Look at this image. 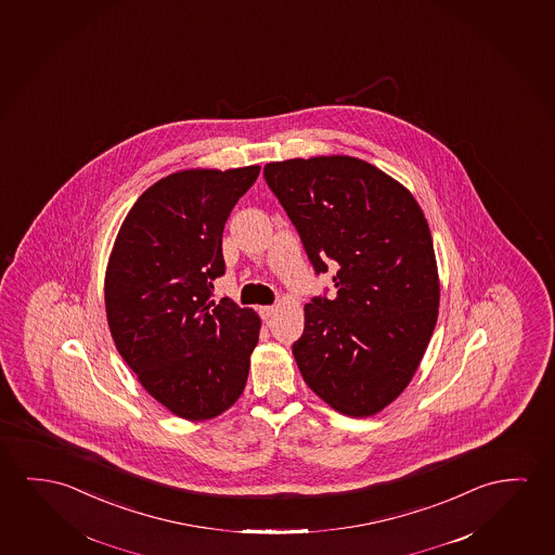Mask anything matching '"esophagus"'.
I'll list each match as a JSON object with an SVG mask.
<instances>
[{"label":"esophagus","mask_w":555,"mask_h":555,"mask_svg":"<svg viewBox=\"0 0 555 555\" xmlns=\"http://www.w3.org/2000/svg\"><path fill=\"white\" fill-rule=\"evenodd\" d=\"M274 311H276L274 306H263V308L259 309V313H261L263 319H271L274 315Z\"/></svg>","instance_id":"esophagus-1"}]
</instances>
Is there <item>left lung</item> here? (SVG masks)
<instances>
[{
    "mask_svg": "<svg viewBox=\"0 0 555 555\" xmlns=\"http://www.w3.org/2000/svg\"><path fill=\"white\" fill-rule=\"evenodd\" d=\"M263 175L315 274L338 269L336 296L304 309L299 373L334 410L375 415L410 384L438 319L427 219L400 182L348 155L269 163Z\"/></svg>",
    "mask_w": 555,
    "mask_h": 555,
    "instance_id": "8db88e82",
    "label": "left lung"
}]
</instances>
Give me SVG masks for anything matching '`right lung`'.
<instances>
[{
	"instance_id": "obj_1",
	"label": "right lung",
	"mask_w": 555,
	"mask_h": 555,
	"mask_svg": "<svg viewBox=\"0 0 555 555\" xmlns=\"http://www.w3.org/2000/svg\"><path fill=\"white\" fill-rule=\"evenodd\" d=\"M259 167L172 172L128 211L105 273L107 323L145 390L188 421L238 400L261 321L224 298L222 231Z\"/></svg>"
}]
</instances>
